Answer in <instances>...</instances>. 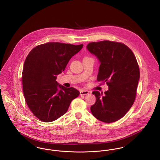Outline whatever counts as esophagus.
I'll list each match as a JSON object with an SVG mask.
<instances>
[{"mask_svg":"<svg viewBox=\"0 0 160 160\" xmlns=\"http://www.w3.org/2000/svg\"><path fill=\"white\" fill-rule=\"evenodd\" d=\"M90 92L89 91H84V90H82L80 91V95H87L88 93H89Z\"/></svg>","mask_w":160,"mask_h":160,"instance_id":"34e87169","label":"esophagus"}]
</instances>
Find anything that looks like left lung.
<instances>
[{
    "label": "left lung",
    "instance_id": "1",
    "mask_svg": "<svg viewBox=\"0 0 160 160\" xmlns=\"http://www.w3.org/2000/svg\"><path fill=\"white\" fill-rule=\"evenodd\" d=\"M87 49L100 65L97 79L106 82L108 90L93 91L96 102L92 113L104 122L122 118L133 105L140 78L139 67L132 50L125 44L110 41L91 42Z\"/></svg>",
    "mask_w": 160,
    "mask_h": 160
}]
</instances>
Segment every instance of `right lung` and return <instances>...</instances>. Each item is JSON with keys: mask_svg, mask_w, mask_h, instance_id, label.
Wrapping results in <instances>:
<instances>
[{"mask_svg": "<svg viewBox=\"0 0 160 160\" xmlns=\"http://www.w3.org/2000/svg\"><path fill=\"white\" fill-rule=\"evenodd\" d=\"M82 47L83 44L48 42L36 46L27 56L22 72L23 93L28 107L40 120L57 119L79 96V91L65 88L56 79Z\"/></svg>", "mask_w": 160, "mask_h": 160, "instance_id": "1", "label": "right lung"}]
</instances>
